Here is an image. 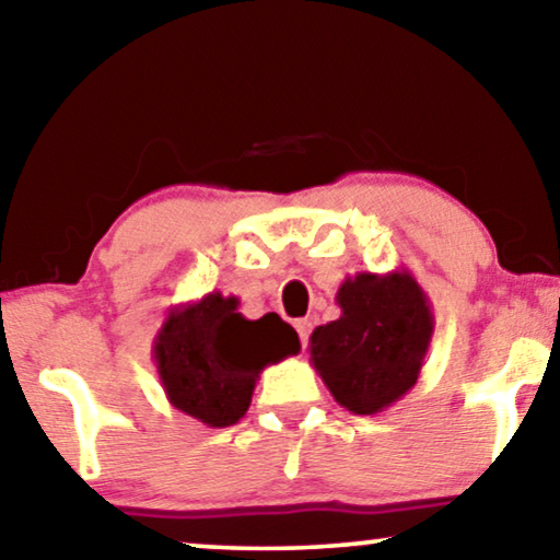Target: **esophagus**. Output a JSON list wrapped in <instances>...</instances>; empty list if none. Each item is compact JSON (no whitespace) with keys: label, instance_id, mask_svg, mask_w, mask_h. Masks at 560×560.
I'll list each match as a JSON object with an SVG mask.
<instances>
[{"label":"esophagus","instance_id":"esophagus-1","mask_svg":"<svg viewBox=\"0 0 560 560\" xmlns=\"http://www.w3.org/2000/svg\"><path fill=\"white\" fill-rule=\"evenodd\" d=\"M296 331H299V339H302V347H306L308 345V334H312V322L308 319H299L296 324Z\"/></svg>","mask_w":560,"mask_h":560}]
</instances>
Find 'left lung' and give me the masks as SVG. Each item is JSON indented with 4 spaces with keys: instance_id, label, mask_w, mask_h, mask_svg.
<instances>
[{
    "instance_id": "8db88e82",
    "label": "left lung",
    "mask_w": 560,
    "mask_h": 560,
    "mask_svg": "<svg viewBox=\"0 0 560 560\" xmlns=\"http://www.w3.org/2000/svg\"><path fill=\"white\" fill-rule=\"evenodd\" d=\"M341 316L312 334V364L331 397L354 415H377L420 377L435 314L407 269L360 271L337 291Z\"/></svg>"
}]
</instances>
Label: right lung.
<instances>
[{
  "instance_id": "right-lung-1",
  "label": "right lung",
  "mask_w": 560,
  "mask_h": 560,
  "mask_svg": "<svg viewBox=\"0 0 560 560\" xmlns=\"http://www.w3.org/2000/svg\"><path fill=\"white\" fill-rule=\"evenodd\" d=\"M299 334L279 314L246 319L238 299L211 291L173 306L153 339V360L175 410L229 428L252 405L258 374L299 354Z\"/></svg>"
}]
</instances>
